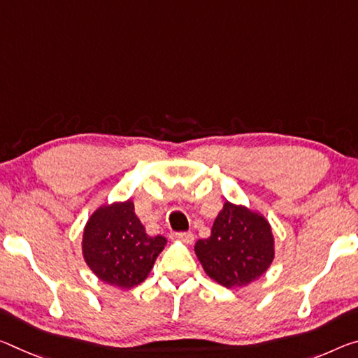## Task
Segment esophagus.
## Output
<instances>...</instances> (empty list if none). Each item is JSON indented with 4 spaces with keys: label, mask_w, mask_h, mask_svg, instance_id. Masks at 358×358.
I'll return each instance as SVG.
<instances>
[{
    "label": "esophagus",
    "mask_w": 358,
    "mask_h": 358,
    "mask_svg": "<svg viewBox=\"0 0 358 358\" xmlns=\"http://www.w3.org/2000/svg\"><path fill=\"white\" fill-rule=\"evenodd\" d=\"M172 239L183 242V243H186V245H191V243L194 242V234H191V232H175V234L172 236Z\"/></svg>",
    "instance_id": "esophagus-1"
}]
</instances>
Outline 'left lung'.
<instances>
[{"mask_svg":"<svg viewBox=\"0 0 358 358\" xmlns=\"http://www.w3.org/2000/svg\"><path fill=\"white\" fill-rule=\"evenodd\" d=\"M194 252L210 279L226 288L247 287L269 269L275 241L263 213L226 201L210 237L197 241Z\"/></svg>","mask_w":358,"mask_h":358,"instance_id":"1","label":"left lung"}]
</instances>
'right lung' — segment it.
<instances>
[{
    "label": "right lung",
    "instance_id": "add662e5",
    "mask_svg": "<svg viewBox=\"0 0 358 358\" xmlns=\"http://www.w3.org/2000/svg\"><path fill=\"white\" fill-rule=\"evenodd\" d=\"M162 236L151 237L135 215L134 201L103 203L83 229L81 250L99 280L127 290L143 282L166 247Z\"/></svg>",
    "mask_w": 358,
    "mask_h": 358
}]
</instances>
